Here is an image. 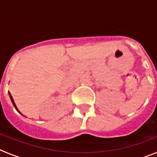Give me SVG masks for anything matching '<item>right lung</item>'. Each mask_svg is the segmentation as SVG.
<instances>
[{"instance_id":"right-lung-1","label":"right lung","mask_w":157,"mask_h":157,"mask_svg":"<svg viewBox=\"0 0 157 157\" xmlns=\"http://www.w3.org/2000/svg\"><path fill=\"white\" fill-rule=\"evenodd\" d=\"M8 94H9V97H10V99H11V101H12V105H13V106L15 107V109H16V111H17V112H19V113H20V114H21V115H23V114H22V113H21V112H19V109H17V106H16V103H15V101H14V100H13V98H12V96L11 95L10 92H8Z\"/></svg>"}]
</instances>
